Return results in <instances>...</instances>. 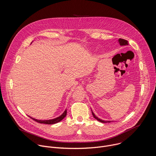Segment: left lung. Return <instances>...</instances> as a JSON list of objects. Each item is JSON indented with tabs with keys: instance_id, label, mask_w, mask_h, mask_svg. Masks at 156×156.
Segmentation results:
<instances>
[{
	"instance_id": "obj_1",
	"label": "left lung",
	"mask_w": 156,
	"mask_h": 156,
	"mask_svg": "<svg viewBox=\"0 0 156 156\" xmlns=\"http://www.w3.org/2000/svg\"><path fill=\"white\" fill-rule=\"evenodd\" d=\"M119 43H120L121 45H126V44H128V41H127L126 40H124V39H122V38H119ZM92 114L94 118L95 119H97V121H100V122H110V121H103V120H101V119L98 118L94 115V113L92 112Z\"/></svg>"
}]
</instances>
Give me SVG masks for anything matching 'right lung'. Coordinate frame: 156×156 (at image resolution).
<instances>
[{
	"label": "right lung",
	"mask_w": 156,
	"mask_h": 156,
	"mask_svg": "<svg viewBox=\"0 0 156 156\" xmlns=\"http://www.w3.org/2000/svg\"><path fill=\"white\" fill-rule=\"evenodd\" d=\"M67 115V110H65L64 112L62 113V115H61L58 118H56L55 119H50V120H46V121H41V120H37L35 119H33L32 118L33 120L35 121L36 122H38V123H40V124H56V123H58L59 122H60L61 121H62Z\"/></svg>",
	"instance_id": "1"
}]
</instances>
